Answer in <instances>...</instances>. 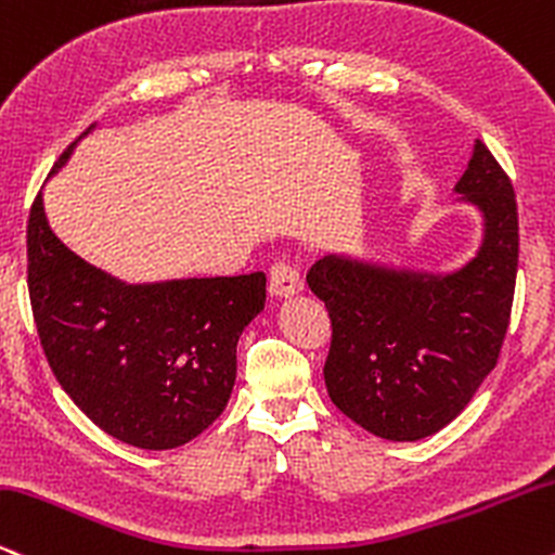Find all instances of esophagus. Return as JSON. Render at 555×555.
I'll list each match as a JSON object with an SVG mask.
<instances>
[{"label": "esophagus", "instance_id": "34e87169", "mask_svg": "<svg viewBox=\"0 0 555 555\" xmlns=\"http://www.w3.org/2000/svg\"><path fill=\"white\" fill-rule=\"evenodd\" d=\"M304 288L301 283V275H298V270L293 267L291 262H275L270 270V293L278 298H291V296H298Z\"/></svg>", "mask_w": 555, "mask_h": 555}]
</instances>
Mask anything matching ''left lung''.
I'll return each mask as SVG.
<instances>
[{"instance_id":"obj_1","label":"left lung","mask_w":555,"mask_h":555,"mask_svg":"<svg viewBox=\"0 0 555 555\" xmlns=\"http://www.w3.org/2000/svg\"><path fill=\"white\" fill-rule=\"evenodd\" d=\"M454 192L483 215L478 254L460 270L434 275L330 254L306 275L330 311L332 402L389 441L426 439L457 418L496 366L509 327L517 199L480 140Z\"/></svg>"}]
</instances>
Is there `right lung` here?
<instances>
[{"mask_svg": "<svg viewBox=\"0 0 555 555\" xmlns=\"http://www.w3.org/2000/svg\"><path fill=\"white\" fill-rule=\"evenodd\" d=\"M264 285V272L129 285L54 236L41 192L30 207L28 293L46 361L72 402L124 444L176 449L212 426Z\"/></svg>", "mask_w": 555, "mask_h": 555, "instance_id": "obj_1", "label": "right lung"}]
</instances>
